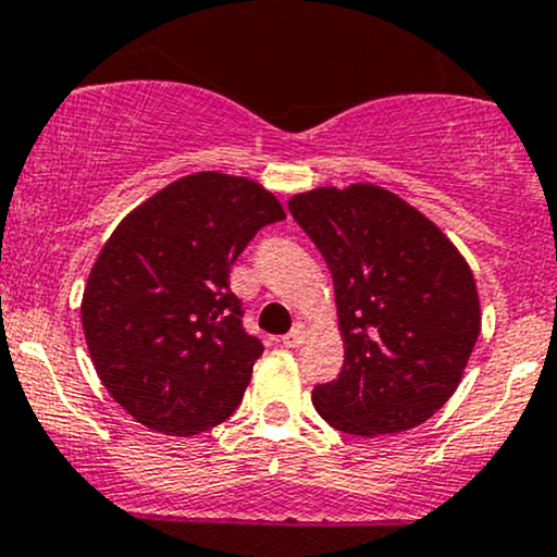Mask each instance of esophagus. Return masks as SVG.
Returning a JSON list of instances; mask_svg holds the SVG:
<instances>
[{
  "label": "esophagus",
  "instance_id": "esophagus-1",
  "mask_svg": "<svg viewBox=\"0 0 557 557\" xmlns=\"http://www.w3.org/2000/svg\"><path fill=\"white\" fill-rule=\"evenodd\" d=\"M306 334H308V330H306V324H300V321H298V324H296V326H293V330H290V332H287V334H285V337H283V345H285V347H300V345H304Z\"/></svg>",
  "mask_w": 557,
  "mask_h": 557
}]
</instances>
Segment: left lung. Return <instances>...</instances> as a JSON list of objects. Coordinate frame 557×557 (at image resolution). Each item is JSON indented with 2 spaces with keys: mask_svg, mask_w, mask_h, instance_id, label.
Segmentation results:
<instances>
[{
  "mask_svg": "<svg viewBox=\"0 0 557 557\" xmlns=\"http://www.w3.org/2000/svg\"><path fill=\"white\" fill-rule=\"evenodd\" d=\"M287 207L330 267L345 343L339 376L313 388L317 412L363 438L425 423L457 392L478 343L470 264L381 186H319Z\"/></svg>",
  "mask_w": 557,
  "mask_h": 557,
  "instance_id": "1",
  "label": "left lung"
}]
</instances>
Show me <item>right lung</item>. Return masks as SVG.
<instances>
[{"label": "right lung", "instance_id": "add662e5", "mask_svg": "<svg viewBox=\"0 0 557 557\" xmlns=\"http://www.w3.org/2000/svg\"><path fill=\"white\" fill-rule=\"evenodd\" d=\"M283 205L257 181L202 171L152 194L100 249L83 330L100 381L137 423L194 435L236 412L264 345L240 324L231 264Z\"/></svg>", "mask_w": 557, "mask_h": 557}]
</instances>
